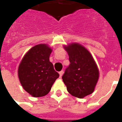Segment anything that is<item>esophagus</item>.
<instances>
[{
    "label": "esophagus",
    "mask_w": 122,
    "mask_h": 122,
    "mask_svg": "<svg viewBox=\"0 0 122 122\" xmlns=\"http://www.w3.org/2000/svg\"><path fill=\"white\" fill-rule=\"evenodd\" d=\"M63 72H64L63 71H61L59 72V75H60V77L62 76V75L63 74Z\"/></svg>",
    "instance_id": "obj_1"
}]
</instances>
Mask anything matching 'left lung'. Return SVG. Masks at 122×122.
Listing matches in <instances>:
<instances>
[{"label":"left lung","instance_id":"left-lung-1","mask_svg":"<svg viewBox=\"0 0 122 122\" xmlns=\"http://www.w3.org/2000/svg\"><path fill=\"white\" fill-rule=\"evenodd\" d=\"M70 65L62 76L67 91L78 98L93 92L99 78V70L91 53L78 44L65 47Z\"/></svg>","mask_w":122,"mask_h":122}]
</instances>
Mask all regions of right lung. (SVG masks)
I'll use <instances>...</instances> for the list:
<instances>
[{
	"instance_id": "1",
	"label": "right lung",
	"mask_w": 122,
	"mask_h": 122,
	"mask_svg": "<svg viewBox=\"0 0 122 122\" xmlns=\"http://www.w3.org/2000/svg\"><path fill=\"white\" fill-rule=\"evenodd\" d=\"M51 49L46 44L32 47L23 57L18 76L23 89L35 97H43L51 90L59 74L50 61Z\"/></svg>"
}]
</instances>
